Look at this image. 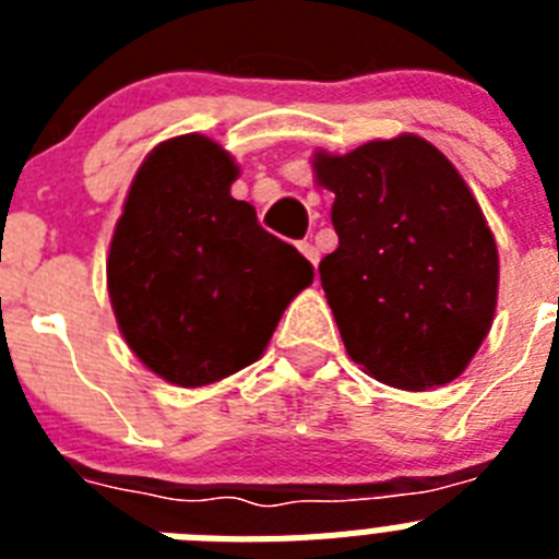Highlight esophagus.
Wrapping results in <instances>:
<instances>
[{
	"instance_id": "esophagus-1",
	"label": "esophagus",
	"mask_w": 559,
	"mask_h": 559,
	"mask_svg": "<svg viewBox=\"0 0 559 559\" xmlns=\"http://www.w3.org/2000/svg\"><path fill=\"white\" fill-rule=\"evenodd\" d=\"M299 251H302V254L305 257H308V260H310V263H319V251H316V246L313 243H310V240H302V243H299Z\"/></svg>"
}]
</instances>
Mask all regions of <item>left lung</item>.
<instances>
[{"label": "left lung", "mask_w": 559, "mask_h": 559, "mask_svg": "<svg viewBox=\"0 0 559 559\" xmlns=\"http://www.w3.org/2000/svg\"><path fill=\"white\" fill-rule=\"evenodd\" d=\"M313 173L335 195L338 249L319 274L349 358L394 389L451 383L490 333L498 299L496 240L459 170L403 133L316 153Z\"/></svg>", "instance_id": "obj_1"}]
</instances>
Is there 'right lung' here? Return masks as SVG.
Listing matches in <instances>:
<instances>
[{
  "label": "right lung",
  "mask_w": 559,
  "mask_h": 559,
  "mask_svg": "<svg viewBox=\"0 0 559 559\" xmlns=\"http://www.w3.org/2000/svg\"><path fill=\"white\" fill-rule=\"evenodd\" d=\"M237 165L185 133L147 153L108 249V296L122 338L176 386L254 364L313 265L231 199Z\"/></svg>",
  "instance_id": "add662e5"
}]
</instances>
